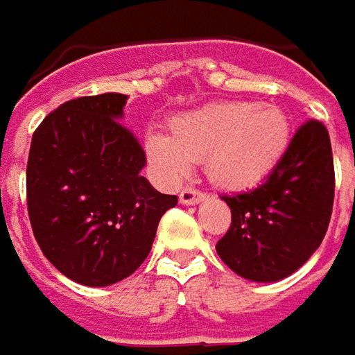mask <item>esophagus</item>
Returning <instances> with one entry per match:
<instances>
[{
	"label": "esophagus",
	"instance_id": "esophagus-1",
	"mask_svg": "<svg viewBox=\"0 0 355 355\" xmlns=\"http://www.w3.org/2000/svg\"><path fill=\"white\" fill-rule=\"evenodd\" d=\"M201 199H205V193L199 191L197 187H191V185L183 187L182 193H180V201H182L183 205H195V203H199Z\"/></svg>",
	"mask_w": 355,
	"mask_h": 355
}]
</instances>
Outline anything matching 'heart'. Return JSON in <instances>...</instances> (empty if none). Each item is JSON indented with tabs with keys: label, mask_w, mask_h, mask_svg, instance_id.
<instances>
[{
	"label": "heart",
	"mask_w": 355,
	"mask_h": 355,
	"mask_svg": "<svg viewBox=\"0 0 355 355\" xmlns=\"http://www.w3.org/2000/svg\"><path fill=\"white\" fill-rule=\"evenodd\" d=\"M287 144L289 121L282 109L220 101L173 116L170 137L150 132L146 154L168 182H180L193 162L205 160L213 182L240 189L272 172Z\"/></svg>",
	"instance_id": "1"
}]
</instances>
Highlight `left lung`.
Returning <instances> with one entry per match:
<instances>
[{"instance_id":"8db88e82","label":"left lung","mask_w":355,"mask_h":355,"mask_svg":"<svg viewBox=\"0 0 355 355\" xmlns=\"http://www.w3.org/2000/svg\"><path fill=\"white\" fill-rule=\"evenodd\" d=\"M220 199L232 220L216 254L232 272L252 282L297 272L320 246L332 216L334 160L327 127L305 121L258 187Z\"/></svg>"}]
</instances>
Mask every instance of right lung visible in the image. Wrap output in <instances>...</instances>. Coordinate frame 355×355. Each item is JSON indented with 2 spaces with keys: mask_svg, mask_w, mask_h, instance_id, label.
Wrapping results in <instances>:
<instances>
[{
  "mask_svg": "<svg viewBox=\"0 0 355 355\" xmlns=\"http://www.w3.org/2000/svg\"><path fill=\"white\" fill-rule=\"evenodd\" d=\"M127 95H85L44 116L31 142L27 209L46 260L72 282L105 287L150 254L175 195L140 175L146 152L123 123Z\"/></svg>",
  "mask_w": 355,
  "mask_h": 355,
  "instance_id": "1",
  "label": "right lung"
}]
</instances>
